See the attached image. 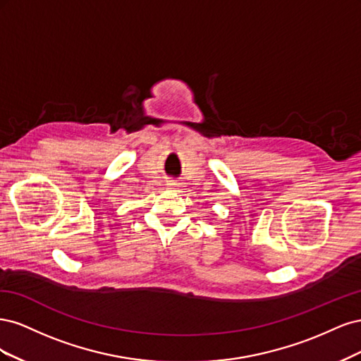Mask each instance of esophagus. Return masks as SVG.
Listing matches in <instances>:
<instances>
[{
    "mask_svg": "<svg viewBox=\"0 0 361 361\" xmlns=\"http://www.w3.org/2000/svg\"><path fill=\"white\" fill-rule=\"evenodd\" d=\"M169 188H171V190H179V187H180V183L178 182V180H169Z\"/></svg>",
    "mask_w": 361,
    "mask_h": 361,
    "instance_id": "esophagus-1",
    "label": "esophagus"
}]
</instances>
